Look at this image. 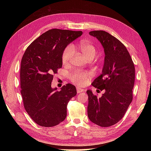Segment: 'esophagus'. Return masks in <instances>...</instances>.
Wrapping results in <instances>:
<instances>
[{"label": "esophagus", "mask_w": 151, "mask_h": 151, "mask_svg": "<svg viewBox=\"0 0 151 151\" xmlns=\"http://www.w3.org/2000/svg\"><path fill=\"white\" fill-rule=\"evenodd\" d=\"M83 91H84V89H82L80 88H76V92H77L78 94L81 93H82V92H83Z\"/></svg>", "instance_id": "obj_1"}]
</instances>
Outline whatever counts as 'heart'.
Wrapping results in <instances>:
<instances>
[{"label": "heart", "mask_w": 151, "mask_h": 151, "mask_svg": "<svg viewBox=\"0 0 151 151\" xmlns=\"http://www.w3.org/2000/svg\"><path fill=\"white\" fill-rule=\"evenodd\" d=\"M81 52L88 60H93L97 52V48L91 42L86 41H80L78 45ZM74 50L72 45H68L63 50L62 55V62L64 65H67L70 62L73 56ZM91 76V73L75 70L70 75V79L73 82L79 86L85 85Z\"/></svg>", "instance_id": "b5f03b06"}]
</instances>
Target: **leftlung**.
Returning <instances> with one entry per match:
<instances>
[{
  "mask_svg": "<svg viewBox=\"0 0 151 151\" xmlns=\"http://www.w3.org/2000/svg\"><path fill=\"white\" fill-rule=\"evenodd\" d=\"M89 34L97 37L104 49L102 73L92 83L104 93L98 98L87 91L88 115L92 123L108 127L123 118L132 101L135 67L126 47L116 37L103 30L91 31Z\"/></svg>",
  "mask_w": 151,
  "mask_h": 151,
  "instance_id": "8db88e82",
  "label": "left lung"
}]
</instances>
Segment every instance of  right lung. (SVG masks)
I'll list each match as a JSON object with an SVG mask.
<instances>
[{
  "mask_svg": "<svg viewBox=\"0 0 151 151\" xmlns=\"http://www.w3.org/2000/svg\"><path fill=\"white\" fill-rule=\"evenodd\" d=\"M82 34V31L49 30L35 40L22 56L20 81L24 108L41 127H54L65 120L67 104L76 95L75 86L69 83L60 91L51 84L53 75L62 67L63 50Z\"/></svg>",
  "mask_w": 151,
  "mask_h": 151,
  "instance_id": "right-lung-1",
  "label": "right lung"
}]
</instances>
